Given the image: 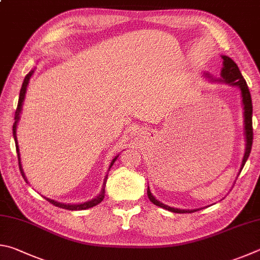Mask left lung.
<instances>
[{"instance_id": "8db88e82", "label": "left lung", "mask_w": 260, "mask_h": 260, "mask_svg": "<svg viewBox=\"0 0 260 260\" xmlns=\"http://www.w3.org/2000/svg\"><path fill=\"white\" fill-rule=\"evenodd\" d=\"M222 58V70L220 73V79L218 80L219 82H224V83H227L230 85L233 86H238L241 91V97H242V104H243V115H244V135H245V152H244V156L242 160V166H241V170L243 169V167L247 162L248 157L250 155V152H251V147H252V139H253V131H252V102H251V94H250V91L248 88V84L245 80L243 79L242 74L239 70V67L236 63L232 60L230 57L227 56H221ZM147 195L148 199L151 200V202H153L155 206L161 207L163 209H167L171 212H176V213H192L197 210H183V209H176V208H171L168 207L166 204L161 203L160 201L153 197L151 193V189L149 187L147 188Z\"/></svg>"}]
</instances>
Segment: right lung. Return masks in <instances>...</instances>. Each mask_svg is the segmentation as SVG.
Segmentation results:
<instances>
[{"mask_svg":"<svg viewBox=\"0 0 260 260\" xmlns=\"http://www.w3.org/2000/svg\"><path fill=\"white\" fill-rule=\"evenodd\" d=\"M34 71H30L28 74H27L25 76L24 79V82H22V85H21V89H20V93H19V100H18V106H17V109H16V113H15V123H13V126H12V133H13V138H15V143H16V149H17V154H18V161H19V169H20V172L22 177H24V179H26L25 177V174L24 171H22L21 169V163H20V154H19V147H18V142H17V136H16V129H17V123L18 121H19V117H20V112H21V106H22V103H24V99H25V94H26V89H27V85H28V82H29V79L30 76L33 75ZM118 157L115 156L113 158V161L111 162V166H109V169H111L113 163L116 161V158ZM106 181H107V175L106 177H105V180H104V186L102 188V192L99 193V195H97L94 199L91 200V201H88V202H84V203H79V204H65V203H60V202H57L54 201V200H51V199H47L48 201L53 204V206H56L58 208H62V209H66V210H85V209H89V208H92L94 206H97V204H99L100 202L103 201L104 200V197H105V186H106Z\"/></svg>","mask_w":260,"mask_h":260,"instance_id":"obj_1","label":"right lung"}]
</instances>
